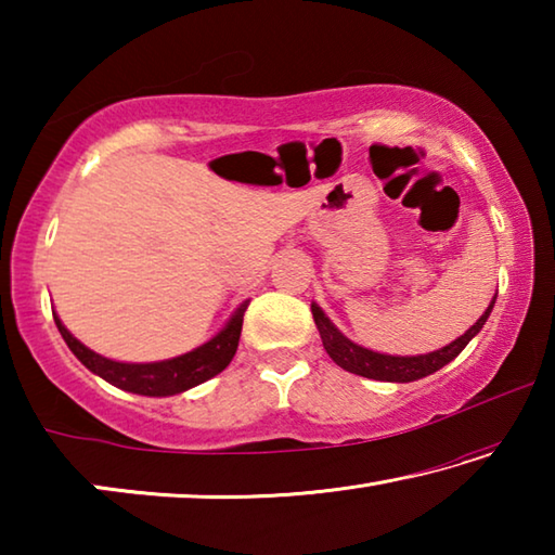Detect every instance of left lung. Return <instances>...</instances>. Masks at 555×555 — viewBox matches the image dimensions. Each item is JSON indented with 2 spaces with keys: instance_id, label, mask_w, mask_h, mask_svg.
Instances as JSON below:
<instances>
[{
  "instance_id": "obj_1",
  "label": "left lung",
  "mask_w": 555,
  "mask_h": 555,
  "mask_svg": "<svg viewBox=\"0 0 555 555\" xmlns=\"http://www.w3.org/2000/svg\"><path fill=\"white\" fill-rule=\"evenodd\" d=\"M492 306H494V298L490 308L482 313L480 321L469 327L465 335H460L455 343L446 345L443 350L418 354V357H393V354L372 352L367 347H360L347 340V337L337 331L331 321H327L325 313L315 304L311 306V311H313V321L318 325V333H321L325 352L333 357L337 367H343L352 374H360V377L379 379V382H416L421 377H428V374L438 372L440 367H446L450 360H455V357L465 350V345L482 331V325L492 313Z\"/></svg>"
}]
</instances>
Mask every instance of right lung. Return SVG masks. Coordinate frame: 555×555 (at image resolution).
I'll return each mask as SVG.
<instances>
[{
	"label": "right lung",
	"instance_id": "right-lung-1",
	"mask_svg": "<svg viewBox=\"0 0 555 555\" xmlns=\"http://www.w3.org/2000/svg\"><path fill=\"white\" fill-rule=\"evenodd\" d=\"M247 311V300L234 311L232 321L224 325V331L212 337L210 343H205L198 350L173 357L166 362H152V364H127V362H112L107 357L95 354L88 350L86 345L75 340V337L65 331V325L55 318V325L63 335L65 345L70 347L73 354L86 364L90 372L100 374L102 379L115 384V387L131 391V393H144V397H171V393L185 391L203 384L205 379L220 374L232 362L234 352L240 345L242 333V318Z\"/></svg>",
	"mask_w": 555,
	"mask_h": 555
}]
</instances>
